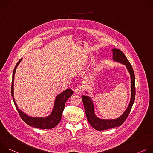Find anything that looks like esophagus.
I'll use <instances>...</instances> for the list:
<instances>
[{"label":"esophagus","mask_w":153,"mask_h":153,"mask_svg":"<svg viewBox=\"0 0 153 153\" xmlns=\"http://www.w3.org/2000/svg\"><path fill=\"white\" fill-rule=\"evenodd\" d=\"M82 90H83V88L82 86H80V85H78L77 86L75 89H74V92L76 93V94H80V93L82 92Z\"/></svg>","instance_id":"34e87169"}]
</instances>
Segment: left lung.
<instances>
[{
    "mask_svg": "<svg viewBox=\"0 0 153 153\" xmlns=\"http://www.w3.org/2000/svg\"><path fill=\"white\" fill-rule=\"evenodd\" d=\"M111 51H113V62L124 65L129 73L131 78V98L129 105L125 111L119 117L116 119H102L96 114L94 104L91 97L88 95H83L82 99L84 105L87 120L95 129L98 131L106 130L120 126L129 115L135 99V76L131 65L130 64L129 62L121 50L117 48H113ZM85 94H90L88 90L85 91Z\"/></svg>",
    "mask_w": 153,
    "mask_h": 153,
    "instance_id": "8db88e82",
    "label": "left lung"
}]
</instances>
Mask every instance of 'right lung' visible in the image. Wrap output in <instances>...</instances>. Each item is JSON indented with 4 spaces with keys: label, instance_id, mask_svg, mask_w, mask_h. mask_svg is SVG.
Masks as SVG:
<instances>
[{
    "label": "right lung",
    "instance_id": "1",
    "mask_svg": "<svg viewBox=\"0 0 153 153\" xmlns=\"http://www.w3.org/2000/svg\"><path fill=\"white\" fill-rule=\"evenodd\" d=\"M22 58L19 60L14 69L11 85V96L13 97V102L17 108V111L19 113L22 119L31 126L43 129L53 128L60 122L62 119V113L64 110L65 103H66L67 100L73 95V91L71 89H67L59 94L56 97L53 110L48 116L33 117L28 116V114L22 111L18 107L14 98V81L15 73L17 66L22 61Z\"/></svg>",
    "mask_w": 153,
    "mask_h": 153
}]
</instances>
